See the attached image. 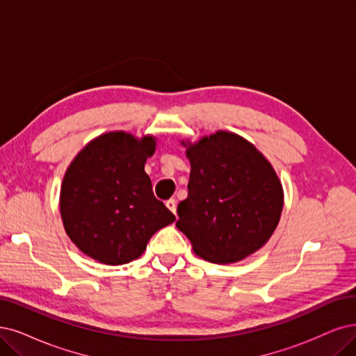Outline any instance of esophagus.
<instances>
[{"mask_svg": "<svg viewBox=\"0 0 356 356\" xmlns=\"http://www.w3.org/2000/svg\"><path fill=\"white\" fill-rule=\"evenodd\" d=\"M165 205H167V208L170 209L171 213L173 214H176V200H173V198H170L168 201H165Z\"/></svg>", "mask_w": 356, "mask_h": 356, "instance_id": "obj_1", "label": "esophagus"}]
</instances>
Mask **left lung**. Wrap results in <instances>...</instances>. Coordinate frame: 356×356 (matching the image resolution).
<instances>
[{"instance_id": "left-lung-1", "label": "left lung", "mask_w": 356, "mask_h": 356, "mask_svg": "<svg viewBox=\"0 0 356 356\" xmlns=\"http://www.w3.org/2000/svg\"><path fill=\"white\" fill-rule=\"evenodd\" d=\"M191 161L188 198L176 226L193 251L216 264H232L264 246L279 225L283 189L271 164L251 142L218 130L185 143Z\"/></svg>"}]
</instances>
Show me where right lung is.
<instances>
[{
	"mask_svg": "<svg viewBox=\"0 0 356 356\" xmlns=\"http://www.w3.org/2000/svg\"><path fill=\"white\" fill-rule=\"evenodd\" d=\"M155 138L104 134L76 155L65 171L60 213L65 233L83 254L107 266L139 258L151 236L176 220L158 201L145 163Z\"/></svg>",
	"mask_w": 356,
	"mask_h": 356,
	"instance_id": "1",
	"label": "right lung"
}]
</instances>
